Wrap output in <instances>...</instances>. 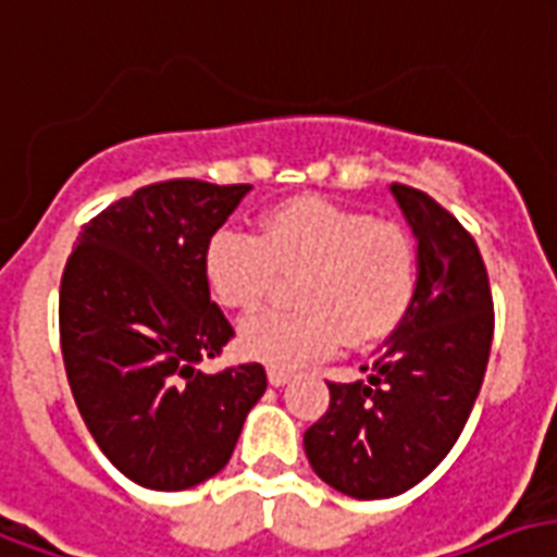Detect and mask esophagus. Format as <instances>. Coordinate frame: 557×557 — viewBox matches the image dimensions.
I'll use <instances>...</instances> for the list:
<instances>
[{
  "mask_svg": "<svg viewBox=\"0 0 557 557\" xmlns=\"http://www.w3.org/2000/svg\"><path fill=\"white\" fill-rule=\"evenodd\" d=\"M267 379H270V384H273V387H282V384L290 382L294 375L287 373V370H278V367H270V370H267Z\"/></svg>",
  "mask_w": 557,
  "mask_h": 557,
  "instance_id": "obj_1",
  "label": "esophagus"
}]
</instances>
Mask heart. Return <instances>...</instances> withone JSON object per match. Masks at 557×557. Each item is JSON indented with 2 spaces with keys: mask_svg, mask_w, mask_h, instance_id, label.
<instances>
[{
  "mask_svg": "<svg viewBox=\"0 0 557 557\" xmlns=\"http://www.w3.org/2000/svg\"><path fill=\"white\" fill-rule=\"evenodd\" d=\"M205 282L223 308L252 311L275 273H302L296 311H261L240 323L237 346L270 367L363 349L396 332L417 294V249L405 228L329 199L299 196L263 216L261 234L220 228L205 246Z\"/></svg>",
  "mask_w": 557,
  "mask_h": 557,
  "instance_id": "1",
  "label": "heart"
}]
</instances>
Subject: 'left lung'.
Instances as JSON below:
<instances>
[{"instance_id":"obj_1","label":"left lung","mask_w":557,"mask_h":557,"mask_svg":"<svg viewBox=\"0 0 557 557\" xmlns=\"http://www.w3.org/2000/svg\"><path fill=\"white\" fill-rule=\"evenodd\" d=\"M417 237V294L367 379L329 384V411L305 432L313 472L343 496L391 499L449 455L482 391L493 299L470 232L432 196L391 184Z\"/></svg>"}]
</instances>
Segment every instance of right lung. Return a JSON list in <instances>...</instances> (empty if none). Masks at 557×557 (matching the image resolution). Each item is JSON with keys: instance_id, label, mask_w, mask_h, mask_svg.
<instances>
[{"instance_id": "1", "label": "right lung", "mask_w": 557, "mask_h": 557, "mask_svg": "<svg viewBox=\"0 0 557 557\" xmlns=\"http://www.w3.org/2000/svg\"><path fill=\"white\" fill-rule=\"evenodd\" d=\"M252 184L175 178L108 205L61 278L70 391L104 458L149 491H187L232 458L267 391L261 363L205 373L234 337L205 282V246Z\"/></svg>"}]
</instances>
